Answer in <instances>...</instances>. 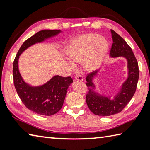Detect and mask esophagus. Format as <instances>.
I'll return each mask as SVG.
<instances>
[{
	"instance_id": "esophagus-1",
	"label": "esophagus",
	"mask_w": 150,
	"mask_h": 150,
	"mask_svg": "<svg viewBox=\"0 0 150 150\" xmlns=\"http://www.w3.org/2000/svg\"><path fill=\"white\" fill-rule=\"evenodd\" d=\"M75 79L77 80V81H83V79H84V78H83V75H81L79 73V74H77L75 75Z\"/></svg>"
}]
</instances>
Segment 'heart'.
Masks as SVG:
<instances>
[{
	"mask_svg": "<svg viewBox=\"0 0 150 150\" xmlns=\"http://www.w3.org/2000/svg\"><path fill=\"white\" fill-rule=\"evenodd\" d=\"M108 50V43L96 34H87L75 39L66 50V54L72 63L83 62L88 69H95L102 62ZM73 67L72 65H70Z\"/></svg>",
	"mask_w": 150,
	"mask_h": 150,
	"instance_id": "1",
	"label": "heart"
}]
</instances>
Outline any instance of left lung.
I'll return each instance as SVG.
<instances>
[{
	"label": "left lung",
	"mask_w": 150,
	"mask_h": 150,
	"mask_svg": "<svg viewBox=\"0 0 150 150\" xmlns=\"http://www.w3.org/2000/svg\"><path fill=\"white\" fill-rule=\"evenodd\" d=\"M113 43L110 55L112 57H124L128 62V75L120 91L110 99V96L99 95L95 91V86L93 83V78L96 75L98 71L88 74L86 78L88 93L86 95V102L90 110L95 115L101 116H111L118 114L123 110L136 92L139 79V68L137 59L122 38L117 33L110 30Z\"/></svg>",
	"instance_id": "obj_1"
}]
</instances>
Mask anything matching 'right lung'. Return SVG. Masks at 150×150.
I'll return each instance as SVG.
<instances>
[{
    "mask_svg": "<svg viewBox=\"0 0 150 150\" xmlns=\"http://www.w3.org/2000/svg\"><path fill=\"white\" fill-rule=\"evenodd\" d=\"M61 32L59 30H43L37 32L23 43L13 63L14 84L18 95L27 108L40 115H54L60 110L73 79L71 77L55 75L44 85L32 87L25 83L20 75L18 70L19 56L25 50L35 43L44 42Z\"/></svg>",
    "mask_w": 150,
    "mask_h": 150,
    "instance_id": "add662e5",
    "label": "right lung"
}]
</instances>
